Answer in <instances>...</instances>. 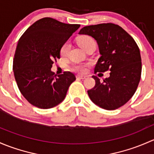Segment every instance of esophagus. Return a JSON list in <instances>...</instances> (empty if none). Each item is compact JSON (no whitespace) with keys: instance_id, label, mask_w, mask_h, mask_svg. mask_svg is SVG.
Wrapping results in <instances>:
<instances>
[{"instance_id":"1","label":"esophagus","mask_w":154,"mask_h":154,"mask_svg":"<svg viewBox=\"0 0 154 154\" xmlns=\"http://www.w3.org/2000/svg\"><path fill=\"white\" fill-rule=\"evenodd\" d=\"M76 78H77V79H85L86 77L84 76V75H77Z\"/></svg>"}]
</instances>
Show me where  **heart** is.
Here are the masks:
<instances>
[{
  "label": "heart",
  "mask_w": 154,
  "mask_h": 154,
  "mask_svg": "<svg viewBox=\"0 0 154 154\" xmlns=\"http://www.w3.org/2000/svg\"><path fill=\"white\" fill-rule=\"evenodd\" d=\"M78 44L84 50H86L87 48L91 44H95L94 40L91 37L88 35H82L81 37H79L78 38ZM69 43L66 42L64 43L62 45V47H61V50H60V53L61 55H66V53H68V50H69ZM71 70H72L73 72H78V73H84V72L86 71V66L83 64H79V63H75L73 64L71 66Z\"/></svg>",
  "instance_id": "1"
}]
</instances>
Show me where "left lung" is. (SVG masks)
Listing matches in <instances>:
<instances>
[{"instance_id": "1", "label": "left lung", "mask_w": 154, "mask_h": 154, "mask_svg": "<svg viewBox=\"0 0 154 154\" xmlns=\"http://www.w3.org/2000/svg\"><path fill=\"white\" fill-rule=\"evenodd\" d=\"M79 34L91 36L99 46L101 57L95 73L110 71L103 82L93 75L96 85L88 90L89 97L105 110L122 107L134 96L141 79L142 60L136 42L121 26L111 23L85 26Z\"/></svg>"}]
</instances>
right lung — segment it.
<instances>
[{
    "label": "right lung",
    "instance_id": "1",
    "mask_svg": "<svg viewBox=\"0 0 154 154\" xmlns=\"http://www.w3.org/2000/svg\"><path fill=\"white\" fill-rule=\"evenodd\" d=\"M79 27V24L44 18L31 25L19 39L14 75L21 94L33 106L52 108L65 98L75 75L70 72L55 75L51 68L53 61L60 58L61 47Z\"/></svg>",
    "mask_w": 154,
    "mask_h": 154
}]
</instances>
